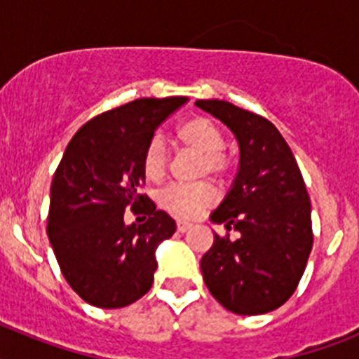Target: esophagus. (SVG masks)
<instances>
[{"mask_svg": "<svg viewBox=\"0 0 359 359\" xmlns=\"http://www.w3.org/2000/svg\"><path fill=\"white\" fill-rule=\"evenodd\" d=\"M176 228H177V231H182V233H183V231L190 230V228H192V224L187 223V221H177Z\"/></svg>", "mask_w": 359, "mask_h": 359, "instance_id": "obj_1", "label": "esophagus"}]
</instances>
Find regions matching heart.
Wrapping results in <instances>:
<instances>
[{"label": "heart", "mask_w": 359, "mask_h": 359, "mask_svg": "<svg viewBox=\"0 0 359 359\" xmlns=\"http://www.w3.org/2000/svg\"><path fill=\"white\" fill-rule=\"evenodd\" d=\"M176 138L185 147L192 149L201 156L199 176L208 174L224 177L230 170V158L224 149V135L207 116H196L182 123L176 131ZM169 149L161 135H154L147 142L142 154V167L151 182L163 180L169 169ZM160 205L180 219H194L217 201V192L210 183H172L165 187L158 196Z\"/></svg>", "instance_id": "heart-1"}]
</instances>
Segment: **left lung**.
Wrapping results in <instances>:
<instances>
[{
    "label": "left lung",
    "instance_id": "1",
    "mask_svg": "<svg viewBox=\"0 0 359 359\" xmlns=\"http://www.w3.org/2000/svg\"><path fill=\"white\" fill-rule=\"evenodd\" d=\"M226 123L241 149L239 172L210 219L236 230L214 236L201 259L212 297L236 315H264L294 293L313 248L311 201L290 145L264 116L226 100H196Z\"/></svg>",
    "mask_w": 359,
    "mask_h": 359
}]
</instances>
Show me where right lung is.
I'll return each mask as SVG.
<instances>
[{
  "label": "right lung",
  "instance_id": "add662e5",
  "mask_svg": "<svg viewBox=\"0 0 359 359\" xmlns=\"http://www.w3.org/2000/svg\"><path fill=\"white\" fill-rule=\"evenodd\" d=\"M185 102L136 98L88 120L53 174L46 231L66 282L91 306L118 309L151 290L156 246L176 223L140 190L142 154L154 129ZM126 210L148 219L126 225Z\"/></svg>",
  "mask_w": 359,
  "mask_h": 359
}]
</instances>
